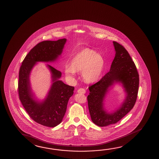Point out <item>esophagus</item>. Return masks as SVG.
I'll list each match as a JSON object with an SVG mask.
<instances>
[{
  "instance_id": "esophagus-1",
  "label": "esophagus",
  "mask_w": 159,
  "mask_h": 159,
  "mask_svg": "<svg viewBox=\"0 0 159 159\" xmlns=\"http://www.w3.org/2000/svg\"><path fill=\"white\" fill-rule=\"evenodd\" d=\"M77 92L79 93L84 94L86 93V90L84 88H79L78 90H77Z\"/></svg>"
}]
</instances>
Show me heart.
Instances as JSON below:
<instances>
[{
	"label": "heart",
	"instance_id": "heart-1",
	"mask_svg": "<svg viewBox=\"0 0 159 159\" xmlns=\"http://www.w3.org/2000/svg\"><path fill=\"white\" fill-rule=\"evenodd\" d=\"M104 65V61L100 54L90 48H84L73 57L70 66H66L65 73L68 79L73 80L76 72H81L85 81L94 82L99 77Z\"/></svg>",
	"mask_w": 159,
	"mask_h": 159
}]
</instances>
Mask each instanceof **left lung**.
<instances>
[{
  "instance_id": "left-lung-1",
  "label": "left lung",
  "mask_w": 159,
  "mask_h": 159,
  "mask_svg": "<svg viewBox=\"0 0 159 159\" xmlns=\"http://www.w3.org/2000/svg\"><path fill=\"white\" fill-rule=\"evenodd\" d=\"M113 43L116 55L110 71L98 82L89 87L90 93L87 97L91 119L102 127L116 123L131 111L136 102L139 89V73L130 56L123 46L116 41ZM115 82L122 83L126 97L118 110L109 114L103 110L102 102L108 87Z\"/></svg>"
}]
</instances>
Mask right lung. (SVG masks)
I'll return each instance as SVG.
<instances>
[{"label":"right lung","instance_id":"obj_1","mask_svg":"<svg viewBox=\"0 0 159 159\" xmlns=\"http://www.w3.org/2000/svg\"><path fill=\"white\" fill-rule=\"evenodd\" d=\"M66 42V39H62L38 43L26 56L19 70L18 93L21 103L31 118L43 126L55 127L62 121L68 100L73 95L75 88L58 80L61 77V72L48 65L52 73L53 83L45 100L38 103L33 98L29 75L36 62H51L58 58Z\"/></svg>","mask_w":159,"mask_h":159}]
</instances>
